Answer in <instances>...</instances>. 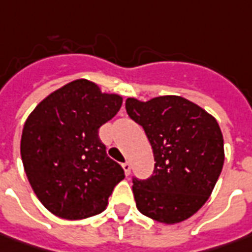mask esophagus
Here are the masks:
<instances>
[{"mask_svg": "<svg viewBox=\"0 0 252 252\" xmlns=\"http://www.w3.org/2000/svg\"><path fill=\"white\" fill-rule=\"evenodd\" d=\"M123 169L126 171V176H129V174H131V164H129L128 161L123 163Z\"/></svg>", "mask_w": 252, "mask_h": 252, "instance_id": "34e87169", "label": "esophagus"}]
</instances>
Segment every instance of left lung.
I'll use <instances>...</instances> for the list:
<instances>
[{"mask_svg": "<svg viewBox=\"0 0 252 252\" xmlns=\"http://www.w3.org/2000/svg\"><path fill=\"white\" fill-rule=\"evenodd\" d=\"M126 110L142 126L156 161L152 177L134 178L138 211L164 224L187 220L208 201L223 167L216 118L181 96L128 97Z\"/></svg>", "mask_w": 252, "mask_h": 252, "instance_id": "1", "label": "left lung"}]
</instances>
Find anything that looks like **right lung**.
<instances>
[{
	"label": "right lung",
	"instance_id": "right-lung-1",
	"mask_svg": "<svg viewBox=\"0 0 252 252\" xmlns=\"http://www.w3.org/2000/svg\"><path fill=\"white\" fill-rule=\"evenodd\" d=\"M123 97L76 79L50 93L29 114L21 138L23 169L44 208L78 220L103 212L126 177L99 139V128L121 109Z\"/></svg>",
	"mask_w": 252,
	"mask_h": 252
}]
</instances>
